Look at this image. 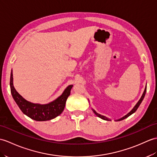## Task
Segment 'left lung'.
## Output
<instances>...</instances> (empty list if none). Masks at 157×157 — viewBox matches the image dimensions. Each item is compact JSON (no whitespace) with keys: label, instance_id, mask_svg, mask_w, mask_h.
I'll use <instances>...</instances> for the list:
<instances>
[{"label":"left lung","instance_id":"1","mask_svg":"<svg viewBox=\"0 0 157 157\" xmlns=\"http://www.w3.org/2000/svg\"><path fill=\"white\" fill-rule=\"evenodd\" d=\"M146 92H147V87H145L144 91V92H143V95H142V96H141V98H140V99L139 100V101H138L137 104L135 105V106H134V107L133 108L132 110H131L129 113H128V114H127L126 115H125L124 116V117L121 118L120 119L117 120V121H120V120H124V119H125V118H128V116H130L131 114H132L133 113H134V112H135L136 111V110L138 109V108L139 107V105H140V104H141V102H142V101H143V99H144V96H145V94H146ZM93 112H94V114H95L97 116H98V117L100 118H101V119L105 120H108V121H109V120H110L109 119V118H108L105 117V116L99 114H98V113H97V112H96L95 110H93Z\"/></svg>","mask_w":157,"mask_h":157}]
</instances>
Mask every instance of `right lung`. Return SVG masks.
I'll return each mask as SVG.
<instances>
[{"label":"right lung","instance_id":"add662e5","mask_svg":"<svg viewBox=\"0 0 157 157\" xmlns=\"http://www.w3.org/2000/svg\"><path fill=\"white\" fill-rule=\"evenodd\" d=\"M10 87L13 99L23 114L36 121H46L56 118L63 111L65 102L70 95L73 85L67 86L59 97L47 104L31 103L24 99L14 87L13 70L10 73Z\"/></svg>","mask_w":157,"mask_h":157}]
</instances>
